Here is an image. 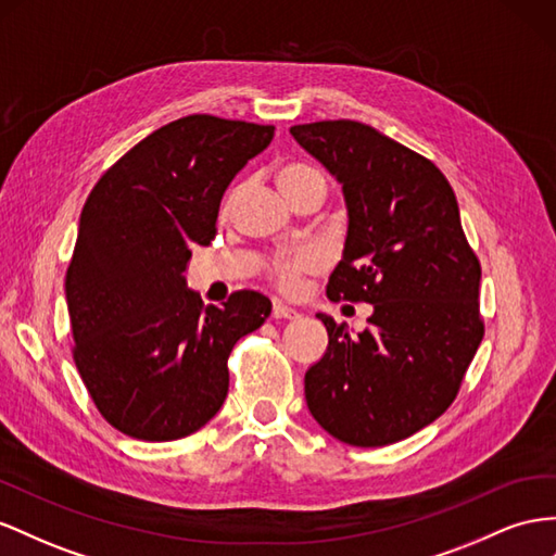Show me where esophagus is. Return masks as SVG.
<instances>
[{"mask_svg": "<svg viewBox=\"0 0 556 556\" xmlns=\"http://www.w3.org/2000/svg\"><path fill=\"white\" fill-rule=\"evenodd\" d=\"M271 315L276 320H282V318H288V320H294V318H299V313L294 311V308H290L288 304H282V302H274V308H271Z\"/></svg>", "mask_w": 556, "mask_h": 556, "instance_id": "esophagus-1", "label": "esophagus"}]
</instances>
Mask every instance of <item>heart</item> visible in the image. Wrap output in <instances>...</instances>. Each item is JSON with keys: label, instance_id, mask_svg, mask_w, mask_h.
<instances>
[{"label": "heart", "instance_id": "b5f03b06", "mask_svg": "<svg viewBox=\"0 0 556 556\" xmlns=\"http://www.w3.org/2000/svg\"><path fill=\"white\" fill-rule=\"evenodd\" d=\"M276 182L278 187L288 193V199L296 201L299 193L313 185H325L323 175L306 166V163H285L276 170ZM238 193H241V187L233 189L227 201L222 203V217L231 215V210L238 201ZM325 266V254L318 248H296V250H282L276 252L271 260L266 264V274L268 280H271L278 290L282 292H294L299 285H302L304 276L320 271Z\"/></svg>", "mask_w": 556, "mask_h": 556}]
</instances>
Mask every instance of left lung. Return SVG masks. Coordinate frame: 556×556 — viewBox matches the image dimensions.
Here are the masks:
<instances>
[{
    "label": "left lung",
    "instance_id": "obj_1",
    "mask_svg": "<svg viewBox=\"0 0 556 556\" xmlns=\"http://www.w3.org/2000/svg\"><path fill=\"white\" fill-rule=\"evenodd\" d=\"M290 132L339 179L349 205L346 248L327 296L374 306L357 337L318 313L329 346L304 377L306 404L339 442H400L458 395L484 337L482 266L456 193L430 159L346 118Z\"/></svg>",
    "mask_w": 556,
    "mask_h": 556
}]
</instances>
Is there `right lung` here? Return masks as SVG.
Segmentation results:
<instances>
[{"label":"right lung","instance_id":"1","mask_svg":"<svg viewBox=\"0 0 556 556\" xmlns=\"http://www.w3.org/2000/svg\"><path fill=\"white\" fill-rule=\"evenodd\" d=\"M274 130L182 116L88 193L65 276L72 357L104 421L128 438L173 442L203 428L227 400L236 341L271 315L254 290L203 306L185 271L191 245L215 241L229 182Z\"/></svg>","mask_w":556,"mask_h":556}]
</instances>
